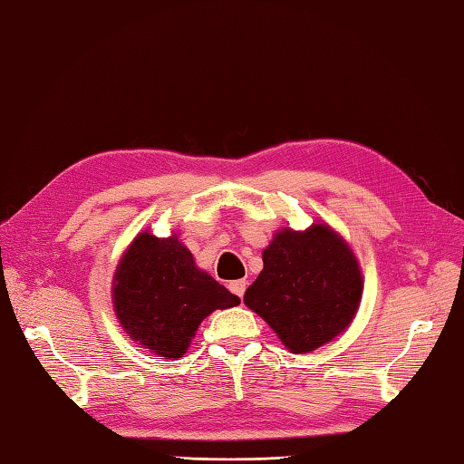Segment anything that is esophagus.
<instances>
[{
	"label": "esophagus",
	"mask_w": 464,
	"mask_h": 464,
	"mask_svg": "<svg viewBox=\"0 0 464 464\" xmlns=\"http://www.w3.org/2000/svg\"><path fill=\"white\" fill-rule=\"evenodd\" d=\"M246 286H248V282H246V280H234V282H230V285H228V288H230L232 295H234V296H238V298H242V296H244Z\"/></svg>",
	"instance_id": "1"
}]
</instances>
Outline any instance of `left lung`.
I'll list each match as a JSON object with an SVG mask.
<instances>
[{
    "label": "left lung",
    "instance_id": "1",
    "mask_svg": "<svg viewBox=\"0 0 464 464\" xmlns=\"http://www.w3.org/2000/svg\"><path fill=\"white\" fill-rule=\"evenodd\" d=\"M244 302L295 354L316 351L353 323L362 276L353 250L324 224L282 230Z\"/></svg>",
    "mask_w": 464,
    "mask_h": 464
}]
</instances>
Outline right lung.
Instances as JSON below:
<instances>
[{
    "label": "right lung",
    "instance_id": "add662e5",
    "mask_svg": "<svg viewBox=\"0 0 464 464\" xmlns=\"http://www.w3.org/2000/svg\"><path fill=\"white\" fill-rule=\"evenodd\" d=\"M240 298L196 268L190 250L176 236L141 232L113 276V306L126 333L150 351L179 358L202 320Z\"/></svg>",
    "mask_w": 464,
    "mask_h": 464
}]
</instances>
